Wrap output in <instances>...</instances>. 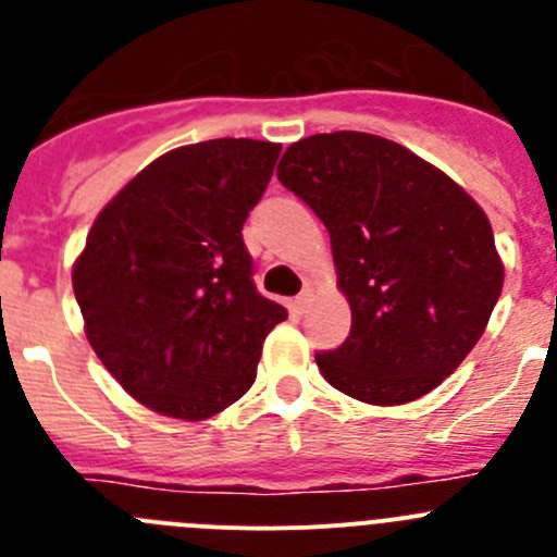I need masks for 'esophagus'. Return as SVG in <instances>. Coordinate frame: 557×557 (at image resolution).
Here are the masks:
<instances>
[{"instance_id":"1","label":"esophagus","mask_w":557,"mask_h":557,"mask_svg":"<svg viewBox=\"0 0 557 557\" xmlns=\"http://www.w3.org/2000/svg\"><path fill=\"white\" fill-rule=\"evenodd\" d=\"M309 300H312V289L309 287H304L298 293V298H295V309H298V312H304L306 306H309Z\"/></svg>"}]
</instances>
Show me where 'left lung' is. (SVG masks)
I'll list each match as a JSON object with an SVG mask.
<instances>
[{"label": "left lung", "instance_id": "8db88e82", "mask_svg": "<svg viewBox=\"0 0 557 557\" xmlns=\"http://www.w3.org/2000/svg\"><path fill=\"white\" fill-rule=\"evenodd\" d=\"M278 182L323 221L348 339L318 354L334 389L397 406L436 389L467 359L503 293L483 209L445 173L367 132L293 143Z\"/></svg>", "mask_w": 557, "mask_h": 557}]
</instances>
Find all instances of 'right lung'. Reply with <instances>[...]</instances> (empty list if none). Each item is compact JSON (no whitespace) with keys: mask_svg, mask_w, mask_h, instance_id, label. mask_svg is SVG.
<instances>
[{"mask_svg":"<svg viewBox=\"0 0 557 557\" xmlns=\"http://www.w3.org/2000/svg\"><path fill=\"white\" fill-rule=\"evenodd\" d=\"M278 143L221 137L168 151L96 218L74 295L101 364L135 400L207 420L251 389L287 309L253 284L243 223Z\"/></svg>","mask_w":557,"mask_h":557,"instance_id":"obj_1","label":"right lung"}]
</instances>
